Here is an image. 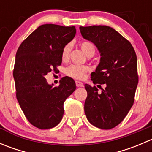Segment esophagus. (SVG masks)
Wrapping results in <instances>:
<instances>
[{"label": "esophagus", "instance_id": "obj_1", "mask_svg": "<svg viewBox=\"0 0 152 152\" xmlns=\"http://www.w3.org/2000/svg\"><path fill=\"white\" fill-rule=\"evenodd\" d=\"M76 87H83V83L79 81H76Z\"/></svg>", "mask_w": 152, "mask_h": 152}]
</instances>
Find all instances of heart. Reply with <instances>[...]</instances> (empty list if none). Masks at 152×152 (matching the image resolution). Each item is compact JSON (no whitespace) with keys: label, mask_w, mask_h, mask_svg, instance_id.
<instances>
[{"label":"heart","mask_w":152,"mask_h":152,"mask_svg":"<svg viewBox=\"0 0 152 152\" xmlns=\"http://www.w3.org/2000/svg\"><path fill=\"white\" fill-rule=\"evenodd\" d=\"M79 46L82 51L87 55V56H92L94 55L96 52V48L93 43L89 41H82L79 43ZM70 48L71 45L70 43L67 44L63 47L61 53V57L63 61L67 60L70 55ZM90 70V67L87 65H72L67 67L65 70V73L67 76L73 78L75 79H79L82 80L86 77L87 72Z\"/></svg>","instance_id":"obj_1"}]
</instances>
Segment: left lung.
Returning <instances> with one entry per match:
<instances>
[{
  "mask_svg": "<svg viewBox=\"0 0 152 152\" xmlns=\"http://www.w3.org/2000/svg\"><path fill=\"white\" fill-rule=\"evenodd\" d=\"M79 29L102 56L91 80L94 85H106L98 93L96 86L85 85L86 117L96 127L110 129L125 118L134 104L138 83L137 56L129 41L111 27L92 26Z\"/></svg>",
  "mask_w": 152,
  "mask_h": 152,
  "instance_id": "8db88e82",
  "label": "left lung"
}]
</instances>
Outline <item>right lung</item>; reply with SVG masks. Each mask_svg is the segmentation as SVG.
<instances>
[{
	"instance_id": "1",
	"label": "right lung",
	"mask_w": 152,
	"mask_h": 152,
	"mask_svg": "<svg viewBox=\"0 0 152 152\" xmlns=\"http://www.w3.org/2000/svg\"><path fill=\"white\" fill-rule=\"evenodd\" d=\"M75 26L44 24L24 39L16 53L13 76L16 97L27 120L40 129L53 128L64 114V102L76 90L73 79L65 76L57 87L45 78L61 65L63 47L73 39Z\"/></svg>"
}]
</instances>
